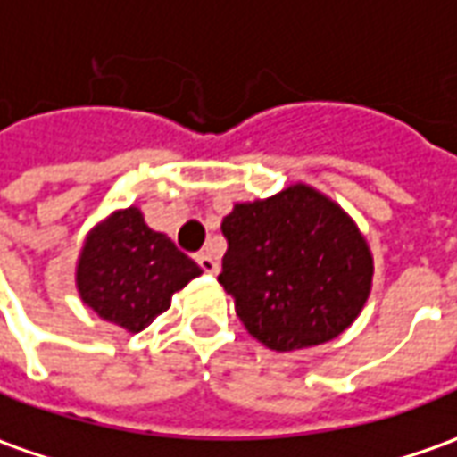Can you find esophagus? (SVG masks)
Segmentation results:
<instances>
[{
  "instance_id": "esophagus-1",
  "label": "esophagus",
  "mask_w": 457,
  "mask_h": 457,
  "mask_svg": "<svg viewBox=\"0 0 457 457\" xmlns=\"http://www.w3.org/2000/svg\"><path fill=\"white\" fill-rule=\"evenodd\" d=\"M198 266L206 270V273H219V259L211 253V251H201L196 256Z\"/></svg>"
}]
</instances>
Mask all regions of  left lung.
Here are the masks:
<instances>
[{
    "mask_svg": "<svg viewBox=\"0 0 457 457\" xmlns=\"http://www.w3.org/2000/svg\"><path fill=\"white\" fill-rule=\"evenodd\" d=\"M219 283L236 313L270 351L311 348L348 328L370 291L366 238L333 201L295 184L238 204L221 223Z\"/></svg>",
    "mask_w": 457,
    "mask_h": 457,
    "instance_id": "obj_1",
    "label": "left lung"
}]
</instances>
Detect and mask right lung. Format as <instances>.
<instances>
[{"label":"right lung","instance_id":"1","mask_svg":"<svg viewBox=\"0 0 457 457\" xmlns=\"http://www.w3.org/2000/svg\"><path fill=\"white\" fill-rule=\"evenodd\" d=\"M196 276L201 269L171 238L151 231L138 209H127L89 236L77 286L81 301L104 320L138 333Z\"/></svg>","mask_w":457,"mask_h":457}]
</instances>
